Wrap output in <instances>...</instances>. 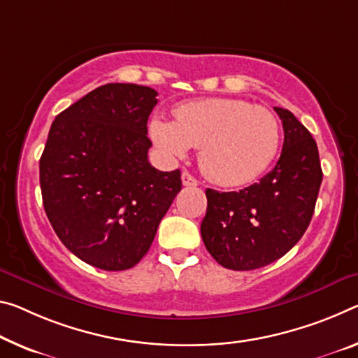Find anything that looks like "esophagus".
<instances>
[{
  "label": "esophagus",
  "mask_w": 358,
  "mask_h": 358,
  "mask_svg": "<svg viewBox=\"0 0 358 358\" xmlns=\"http://www.w3.org/2000/svg\"><path fill=\"white\" fill-rule=\"evenodd\" d=\"M181 181H183V186H197L199 185V181H197L194 177L189 172H185L181 173Z\"/></svg>",
  "instance_id": "esophagus-1"
}]
</instances>
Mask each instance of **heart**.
I'll return each instance as SVG.
<instances>
[{"label": "heart", "instance_id": "b5f03b06", "mask_svg": "<svg viewBox=\"0 0 358 358\" xmlns=\"http://www.w3.org/2000/svg\"><path fill=\"white\" fill-rule=\"evenodd\" d=\"M155 143L169 157L181 159L191 146L201 148V167L223 186L258 178L274 161L280 143L277 117L264 106L239 99H202L175 110V122L155 117Z\"/></svg>", "mask_w": 358, "mask_h": 358}]
</instances>
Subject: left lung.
Here are the masks:
<instances>
[{"label":"left lung","instance_id":"8db88e82","mask_svg":"<svg viewBox=\"0 0 358 358\" xmlns=\"http://www.w3.org/2000/svg\"><path fill=\"white\" fill-rule=\"evenodd\" d=\"M282 119L283 148L275 167L241 191L207 189L202 241L217 263L252 271L282 258L308 229L322 183L315 140L292 111Z\"/></svg>","mask_w":358,"mask_h":358}]
</instances>
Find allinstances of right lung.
Masks as SVG:
<instances>
[{"mask_svg":"<svg viewBox=\"0 0 358 358\" xmlns=\"http://www.w3.org/2000/svg\"><path fill=\"white\" fill-rule=\"evenodd\" d=\"M157 92L105 84L62 111L39 159L43 203L55 234L103 271L134 268L181 189L180 170L148 161V117Z\"/></svg>","mask_w":358,"mask_h":358,"instance_id":"1","label":"right lung"}]
</instances>
